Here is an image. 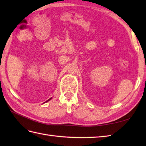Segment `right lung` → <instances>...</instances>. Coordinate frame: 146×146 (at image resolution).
Listing matches in <instances>:
<instances>
[{
    "label": "right lung",
    "mask_w": 146,
    "mask_h": 146,
    "mask_svg": "<svg viewBox=\"0 0 146 146\" xmlns=\"http://www.w3.org/2000/svg\"><path fill=\"white\" fill-rule=\"evenodd\" d=\"M50 99H51V98H50ZM50 99H49V100H50Z\"/></svg>",
    "instance_id": "right-lung-1"
}]
</instances>
